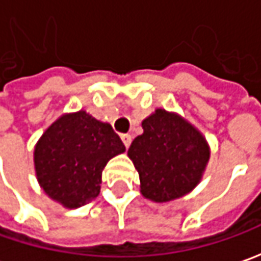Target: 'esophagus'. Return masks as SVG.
<instances>
[{"mask_svg": "<svg viewBox=\"0 0 261 261\" xmlns=\"http://www.w3.org/2000/svg\"><path fill=\"white\" fill-rule=\"evenodd\" d=\"M121 140L122 143H124V146L128 148L131 144V136L130 134H121Z\"/></svg>", "mask_w": 261, "mask_h": 261, "instance_id": "obj_1", "label": "esophagus"}]
</instances>
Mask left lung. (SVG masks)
Instances as JSON below:
<instances>
[{
  "label": "left lung",
  "mask_w": 261,
  "mask_h": 261,
  "mask_svg": "<svg viewBox=\"0 0 261 261\" xmlns=\"http://www.w3.org/2000/svg\"><path fill=\"white\" fill-rule=\"evenodd\" d=\"M141 125L143 134L128 148L141 195L154 202H169L191 192L210 160L205 137L182 117L162 108Z\"/></svg>",
  "instance_id": "8db88e82"
}]
</instances>
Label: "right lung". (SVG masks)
<instances>
[{
  "instance_id": "add662e5",
  "label": "right lung",
  "mask_w": 261,
  "mask_h": 261,
  "mask_svg": "<svg viewBox=\"0 0 261 261\" xmlns=\"http://www.w3.org/2000/svg\"><path fill=\"white\" fill-rule=\"evenodd\" d=\"M125 146L108 122L86 111L65 114L43 133L34 147V167L44 193L65 208L95 199L108 160Z\"/></svg>"
}]
</instances>
